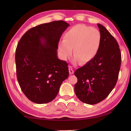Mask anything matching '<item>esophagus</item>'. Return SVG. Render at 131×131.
Returning a JSON list of instances; mask_svg holds the SVG:
<instances>
[{
  "instance_id": "1",
  "label": "esophagus",
  "mask_w": 131,
  "mask_h": 131,
  "mask_svg": "<svg viewBox=\"0 0 131 131\" xmlns=\"http://www.w3.org/2000/svg\"><path fill=\"white\" fill-rule=\"evenodd\" d=\"M69 74H73L74 73V70L72 66H69Z\"/></svg>"
}]
</instances>
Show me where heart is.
<instances>
[{
  "label": "heart",
  "mask_w": 131,
  "mask_h": 131,
  "mask_svg": "<svg viewBox=\"0 0 131 131\" xmlns=\"http://www.w3.org/2000/svg\"><path fill=\"white\" fill-rule=\"evenodd\" d=\"M101 43L99 30L84 24L75 25L68 30L65 39L58 44L61 57L65 60L70 56L73 48L74 62H90L98 53Z\"/></svg>",
  "instance_id": "1"
}]
</instances>
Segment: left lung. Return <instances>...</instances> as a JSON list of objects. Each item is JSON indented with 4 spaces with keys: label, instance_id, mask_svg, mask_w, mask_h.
Instances as JSON below:
<instances>
[{
    "label": "left lung",
    "instance_id": "left-lung-1",
    "mask_svg": "<svg viewBox=\"0 0 131 131\" xmlns=\"http://www.w3.org/2000/svg\"><path fill=\"white\" fill-rule=\"evenodd\" d=\"M101 43L96 56L74 74L78 82L74 91L82 102L96 104L105 99L115 87L121 65V53L115 39L101 24H97Z\"/></svg>",
    "mask_w": 131,
    "mask_h": 131
}]
</instances>
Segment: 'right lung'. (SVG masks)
<instances>
[{
  "label": "right lung",
  "mask_w": 131,
  "mask_h": 131,
  "mask_svg": "<svg viewBox=\"0 0 131 131\" xmlns=\"http://www.w3.org/2000/svg\"><path fill=\"white\" fill-rule=\"evenodd\" d=\"M69 26L63 21L39 25L27 31L17 46V78L23 93L36 104L52 101L69 76L68 64L57 57L62 33Z\"/></svg>",
  "instance_id": "add662e5"
}]
</instances>
